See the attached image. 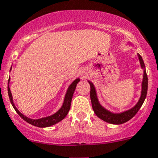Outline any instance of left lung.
Returning <instances> with one entry per match:
<instances>
[{
    "label": "left lung",
    "mask_w": 158,
    "mask_h": 158,
    "mask_svg": "<svg viewBox=\"0 0 158 158\" xmlns=\"http://www.w3.org/2000/svg\"><path fill=\"white\" fill-rule=\"evenodd\" d=\"M127 44L128 45H131L130 42H127ZM137 57H138L139 62H140V67L143 70V80H142L141 83V93H140V96L138 99V102L135 104L134 106L129 109V110L120 112V113H113V112L106 109L104 106H102L100 102H99V99H98L97 93H96L94 84L91 81L88 80V82L90 85V99H91L93 111L99 119L106 122V123H112V124H122V123L127 122L128 120L132 119L137 114V113L140 110L141 106L143 105V102H144L145 99H146L148 86V76H147L145 65L143 59H142L140 54H137Z\"/></svg>",
    "instance_id": "left-lung-1"
}]
</instances>
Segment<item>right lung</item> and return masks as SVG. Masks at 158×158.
Wrapping results in <instances>:
<instances>
[{
  "label": "right lung",
  "mask_w": 158,
  "mask_h": 158,
  "mask_svg": "<svg viewBox=\"0 0 158 158\" xmlns=\"http://www.w3.org/2000/svg\"><path fill=\"white\" fill-rule=\"evenodd\" d=\"M11 69L12 66L10 67V70H11ZM10 77L9 76L8 83H7V92H8V96L10 101V103H11L12 106L14 107L15 111L17 112V113L22 118L23 120H25L27 123L33 125V126L38 127H51L52 126V125H55L57 123H59V122H60L61 120H63L64 118L66 116V115L68 114L69 111L70 110V106H71V102L72 99H73V93H74L75 89H76V85H77L78 82L80 81V79H79V78H77V79H75V80L69 85L66 93H65V98H64L63 103H62L61 108L59 109L57 112L53 113L52 115L45 116V117H42L40 118V119H31V118L27 117L25 115L21 113V112L18 110V108L15 106V103H14L13 96H12L11 92H10V85H9V84H10Z\"/></svg>",
  "instance_id": "obj_1"
}]
</instances>
